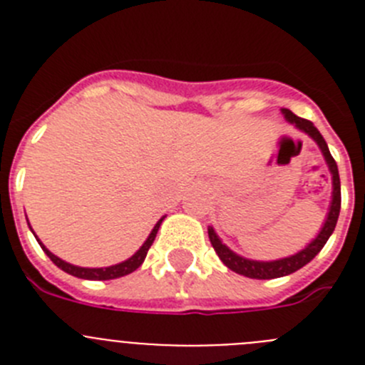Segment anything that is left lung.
<instances>
[{
	"label": "left lung",
	"instance_id": "8db88e82",
	"mask_svg": "<svg viewBox=\"0 0 365 365\" xmlns=\"http://www.w3.org/2000/svg\"><path fill=\"white\" fill-rule=\"evenodd\" d=\"M283 117L291 124L296 125V130L307 133L309 137L318 144V148L324 153V159L329 166V172L333 175V199H331V206H329V214L325 217L324 227L318 232L314 240L307 245V247L296 252L294 256L282 257V259H274V261H256V259H247V257L240 256V254L232 252L227 245H222V241L219 240V235L215 234V230L212 227H208V237H210V243L214 247V250L217 252L219 259L225 263L230 270L241 274V276H247V278L254 279H274V278H282V276H289V274L296 272L302 267H305L309 261L314 259V256L320 252L324 245L327 243V240L331 237V234L334 232V227H336L338 215H340V205H341V193H340V175H338V166L334 163L333 155L329 151L327 143L324 140L322 133L314 128L311 120H305V118L296 117L291 109H282Z\"/></svg>",
	"mask_w": 365,
	"mask_h": 365
}]
</instances>
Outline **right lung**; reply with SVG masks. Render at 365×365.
I'll list each match as a JSON object with an SVG mask.
<instances>
[{
  "instance_id": "add662e5",
  "label": "right lung",
  "mask_w": 365,
  "mask_h": 365,
  "mask_svg": "<svg viewBox=\"0 0 365 365\" xmlns=\"http://www.w3.org/2000/svg\"><path fill=\"white\" fill-rule=\"evenodd\" d=\"M163 219H159V221H157V225L153 227L151 234L148 235V240L144 241L143 247L138 248L137 252H135L133 256L130 257V259L122 261V263H117V265L104 267V269H86V267L71 265V263H67V261H63V259H60L58 256H54L51 250H47V248L43 247V243H41L40 240H38V243H40V247L43 248V252L51 257V261H53L54 265H56L58 269H62L63 272L71 274V276H76V278H82V279H95V282L102 279V282H104V279L122 278V276H125V274H131L133 270H137L138 267L143 265L144 259H146L148 250H150V247L153 245L155 235H157V232H159V227H160V222H163ZM29 228H31V225H29ZM31 230H32V228H31Z\"/></svg>"
}]
</instances>
